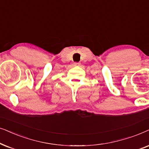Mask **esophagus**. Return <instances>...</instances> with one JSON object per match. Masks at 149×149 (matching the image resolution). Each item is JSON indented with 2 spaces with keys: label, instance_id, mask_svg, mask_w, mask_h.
I'll list each match as a JSON object with an SVG mask.
<instances>
[{
  "label": "esophagus",
  "instance_id": "34e87169",
  "mask_svg": "<svg viewBox=\"0 0 149 149\" xmlns=\"http://www.w3.org/2000/svg\"><path fill=\"white\" fill-rule=\"evenodd\" d=\"M73 65H74L75 67L79 66V65H80V63H73Z\"/></svg>",
  "mask_w": 149,
  "mask_h": 149
}]
</instances>
